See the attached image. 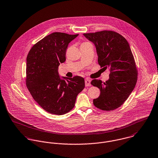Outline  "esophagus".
Here are the masks:
<instances>
[{
  "mask_svg": "<svg viewBox=\"0 0 158 158\" xmlns=\"http://www.w3.org/2000/svg\"><path fill=\"white\" fill-rule=\"evenodd\" d=\"M85 85L86 86H90V80L86 78L85 80Z\"/></svg>",
  "mask_w": 158,
  "mask_h": 158,
  "instance_id": "esophagus-1",
  "label": "esophagus"
}]
</instances>
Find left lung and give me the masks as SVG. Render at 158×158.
I'll return each instance as SVG.
<instances>
[{
	"mask_svg": "<svg viewBox=\"0 0 158 158\" xmlns=\"http://www.w3.org/2000/svg\"><path fill=\"white\" fill-rule=\"evenodd\" d=\"M83 35L96 47L100 68L110 71V78L102 83L94 79L91 85L100 89L94 105L103 111H113L122 105L135 87L137 69L127 40L112 30H103Z\"/></svg>",
	"mask_w": 158,
	"mask_h": 158,
	"instance_id": "8db88e82",
	"label": "left lung"
}]
</instances>
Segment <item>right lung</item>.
Here are the masks:
<instances>
[{
	"label": "right lung",
	"instance_id": "add662e5",
	"mask_svg": "<svg viewBox=\"0 0 158 158\" xmlns=\"http://www.w3.org/2000/svg\"><path fill=\"white\" fill-rule=\"evenodd\" d=\"M78 34L55 32L33 45L27 57L26 86L33 99L48 113L63 115L71 111L78 94L85 88L80 76L64 77L58 72L66 61L69 44Z\"/></svg>",
	"mask_w": 158,
	"mask_h": 158
}]
</instances>
